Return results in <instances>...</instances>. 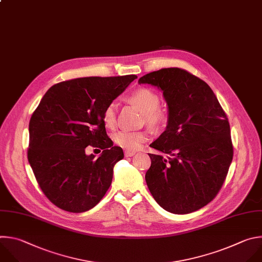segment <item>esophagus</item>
<instances>
[{"instance_id": "obj_1", "label": "esophagus", "mask_w": 262, "mask_h": 262, "mask_svg": "<svg viewBox=\"0 0 262 262\" xmlns=\"http://www.w3.org/2000/svg\"><path fill=\"white\" fill-rule=\"evenodd\" d=\"M135 155V151H132V150H125V156L126 157H132Z\"/></svg>"}]
</instances>
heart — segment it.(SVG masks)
Here are the masks:
<instances>
[{"label": "heart", "instance_id": "b5f03b06", "mask_svg": "<svg viewBox=\"0 0 262 262\" xmlns=\"http://www.w3.org/2000/svg\"><path fill=\"white\" fill-rule=\"evenodd\" d=\"M128 101L136 105L143 114V122L154 129L161 128L168 119V111L159 105L160 96L148 88L135 90L129 97ZM118 105L116 102H110L102 114L104 125L110 129L117 126ZM145 131H126L122 130L114 135V141L120 147L126 150H137L140 145L147 140Z\"/></svg>", "mask_w": 262, "mask_h": 262}]
</instances>
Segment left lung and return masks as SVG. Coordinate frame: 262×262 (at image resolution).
Returning a JSON list of instances; mask_svg holds the SVG:
<instances>
[{
    "mask_svg": "<svg viewBox=\"0 0 262 262\" xmlns=\"http://www.w3.org/2000/svg\"><path fill=\"white\" fill-rule=\"evenodd\" d=\"M138 82L160 88L169 113L166 130L150 144L168 158L148 154V190L167 212L198 211L217 196L233 158L228 118L208 84L185 69H160Z\"/></svg>",
    "mask_w": 262,
    "mask_h": 262,
    "instance_id": "1",
    "label": "left lung"
}]
</instances>
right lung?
Returning <instances> with one entry per match:
<instances>
[{
	"label": "right lung",
	"instance_id": "obj_1",
	"mask_svg": "<svg viewBox=\"0 0 262 262\" xmlns=\"http://www.w3.org/2000/svg\"><path fill=\"white\" fill-rule=\"evenodd\" d=\"M136 78L92 76L62 81L46 92L33 113L28 160L44 195L62 210L86 212L110 189L114 166L124 152L106 134L102 114ZM89 145L103 149L99 159L85 155Z\"/></svg>",
	"mask_w": 262,
	"mask_h": 262
}]
</instances>
